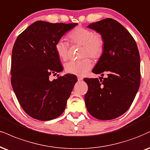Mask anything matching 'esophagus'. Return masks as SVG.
Listing matches in <instances>:
<instances>
[{"label": "esophagus", "mask_w": 150, "mask_h": 150, "mask_svg": "<svg viewBox=\"0 0 150 150\" xmlns=\"http://www.w3.org/2000/svg\"><path fill=\"white\" fill-rule=\"evenodd\" d=\"M83 80V78L82 77H80V76H78L77 77V80L79 81V82H80V81H82Z\"/></svg>", "instance_id": "1"}]
</instances>
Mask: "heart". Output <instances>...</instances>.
<instances>
[{
  "mask_svg": "<svg viewBox=\"0 0 150 150\" xmlns=\"http://www.w3.org/2000/svg\"><path fill=\"white\" fill-rule=\"evenodd\" d=\"M68 38L73 43L82 45L81 57L89 56L94 59H99L103 54L105 40L100 33L84 27H77L72 30ZM54 49L61 60H66L68 57L69 45L64 39L61 38L55 43ZM92 61L89 58L81 60L70 61L65 64L64 68L68 73L76 75H84L92 68Z\"/></svg>",
  "mask_w": 150,
  "mask_h": 150,
  "instance_id": "b5f03b06",
  "label": "heart"
}]
</instances>
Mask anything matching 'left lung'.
<instances>
[{
  "instance_id": "left-lung-1",
  "label": "left lung",
  "mask_w": 150,
  "mask_h": 150,
  "mask_svg": "<svg viewBox=\"0 0 150 150\" xmlns=\"http://www.w3.org/2000/svg\"><path fill=\"white\" fill-rule=\"evenodd\" d=\"M88 28L102 35L105 50L92 70L107 77L84 78V96L90 115L110 120L125 113L131 105L140 84V54L136 42L124 27L111 18L90 23Z\"/></svg>"
}]
</instances>
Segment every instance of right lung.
I'll list each match as a JSON object with an SVG mask.
<instances>
[{
	"mask_svg": "<svg viewBox=\"0 0 150 150\" xmlns=\"http://www.w3.org/2000/svg\"><path fill=\"white\" fill-rule=\"evenodd\" d=\"M77 25L37 21L14 42L12 86L23 110L35 120H54L65 110L77 77L66 74L50 81V76L63 70L55 43Z\"/></svg>",
	"mask_w": 150,
	"mask_h": 150,
	"instance_id": "right-lung-1",
	"label": "right lung"
}]
</instances>
